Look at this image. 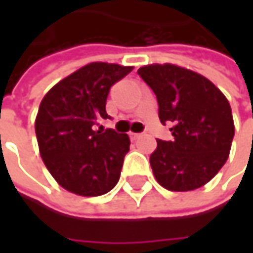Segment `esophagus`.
Wrapping results in <instances>:
<instances>
[{"label":"esophagus","instance_id":"obj_1","mask_svg":"<svg viewBox=\"0 0 253 253\" xmlns=\"http://www.w3.org/2000/svg\"><path fill=\"white\" fill-rule=\"evenodd\" d=\"M142 136H143V133H130L131 140H136V139H139V137H142Z\"/></svg>","mask_w":253,"mask_h":253}]
</instances>
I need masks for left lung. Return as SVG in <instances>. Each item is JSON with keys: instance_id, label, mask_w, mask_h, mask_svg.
<instances>
[{"instance_id": "left-lung-1", "label": "left lung", "mask_w": 253, "mask_h": 253, "mask_svg": "<svg viewBox=\"0 0 253 253\" xmlns=\"http://www.w3.org/2000/svg\"><path fill=\"white\" fill-rule=\"evenodd\" d=\"M154 90L163 125L174 139H157L149 163L157 181L171 192L207 184L226 164L234 136L224 93L207 77L176 64H148L137 70Z\"/></svg>"}]
</instances>
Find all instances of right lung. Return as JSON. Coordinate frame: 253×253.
<instances>
[{"label":"right lung","instance_id":"add662e5","mask_svg":"<svg viewBox=\"0 0 253 253\" xmlns=\"http://www.w3.org/2000/svg\"><path fill=\"white\" fill-rule=\"evenodd\" d=\"M131 70L111 63L86 64L54 84L41 101L35 120L39 154L66 190L99 196L117 184L130 139L95 126L108 119L110 87Z\"/></svg>","mask_w":253,"mask_h":253}]
</instances>
